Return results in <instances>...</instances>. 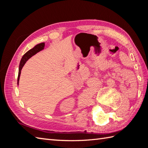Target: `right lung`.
<instances>
[{"label": "right lung", "instance_id": "1", "mask_svg": "<svg viewBox=\"0 0 148 148\" xmlns=\"http://www.w3.org/2000/svg\"><path fill=\"white\" fill-rule=\"evenodd\" d=\"M45 42H41L40 44H38L36 46L34 47L33 48L30 49L29 51H28L25 54L21 59V61L20 63V66H19V71H18V85L19 84V80H20V74H21V71L22 68L24 66V65L25 64L26 62L29 60L30 58L32 57V56L34 55H36L37 53L39 52L40 51H41L44 48H45Z\"/></svg>", "mask_w": 148, "mask_h": 148}]
</instances>
